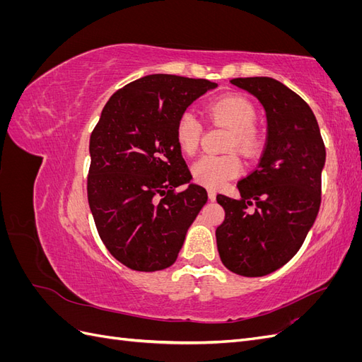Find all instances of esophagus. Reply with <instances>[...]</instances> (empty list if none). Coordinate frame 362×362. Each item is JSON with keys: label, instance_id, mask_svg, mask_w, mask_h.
Returning a JSON list of instances; mask_svg holds the SVG:
<instances>
[{"label": "esophagus", "instance_id": "esophagus-1", "mask_svg": "<svg viewBox=\"0 0 362 362\" xmlns=\"http://www.w3.org/2000/svg\"><path fill=\"white\" fill-rule=\"evenodd\" d=\"M208 199L210 201H216V192L213 189L208 190Z\"/></svg>", "mask_w": 362, "mask_h": 362}]
</instances>
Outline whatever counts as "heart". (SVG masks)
<instances>
[{
	"instance_id": "heart-1",
	"label": "heart",
	"mask_w": 362,
	"mask_h": 362,
	"mask_svg": "<svg viewBox=\"0 0 362 362\" xmlns=\"http://www.w3.org/2000/svg\"><path fill=\"white\" fill-rule=\"evenodd\" d=\"M206 113L213 122L229 129L226 148L243 152L245 156L255 154L259 148V134L255 128L257 112L246 98L226 95L208 104ZM202 125L192 112L180 116L175 127V139L180 149L187 156H193L199 146ZM242 170V163L235 154L204 156L193 163L192 175L196 182L205 187L218 189Z\"/></svg>"
}]
</instances>
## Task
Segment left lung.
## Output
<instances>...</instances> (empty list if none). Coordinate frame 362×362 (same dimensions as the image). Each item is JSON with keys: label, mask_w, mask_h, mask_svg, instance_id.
Masks as SVG:
<instances>
[{"label": "left lung", "mask_w": 362, "mask_h": 362, "mask_svg": "<svg viewBox=\"0 0 362 362\" xmlns=\"http://www.w3.org/2000/svg\"><path fill=\"white\" fill-rule=\"evenodd\" d=\"M229 83L264 108L267 139L257 169L237 184L240 198L217 194L225 210L216 229L217 249L237 275L264 276L298 254L314 225L326 149L310 105L286 84L269 76Z\"/></svg>", "instance_id": "obj_1"}]
</instances>
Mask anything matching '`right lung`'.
Returning a JSON list of instances; mask_svg holds the SVG:
<instances>
[{
    "label": "right lung",
    "instance_id": "add662e5",
    "mask_svg": "<svg viewBox=\"0 0 362 362\" xmlns=\"http://www.w3.org/2000/svg\"><path fill=\"white\" fill-rule=\"evenodd\" d=\"M217 83L146 75L112 95L90 136L87 198L103 243L124 266L156 272L178 258L208 196L175 139L187 107ZM182 183V192L175 188Z\"/></svg>",
    "mask_w": 362,
    "mask_h": 362
}]
</instances>
